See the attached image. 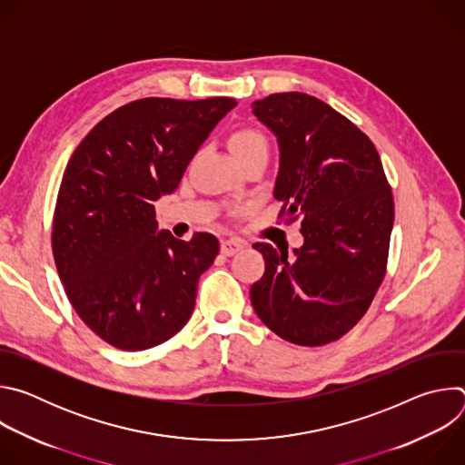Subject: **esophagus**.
I'll use <instances>...</instances> for the list:
<instances>
[{
	"label": "esophagus",
	"mask_w": 465,
	"mask_h": 465,
	"mask_svg": "<svg viewBox=\"0 0 465 465\" xmlns=\"http://www.w3.org/2000/svg\"><path fill=\"white\" fill-rule=\"evenodd\" d=\"M241 248H242V242L237 241V239H224V241L221 242V252H223L224 255H233V253H237Z\"/></svg>",
	"instance_id": "esophagus-1"
}]
</instances>
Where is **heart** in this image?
<instances>
[{"label":"heart","instance_id":"heart-1","mask_svg":"<svg viewBox=\"0 0 465 465\" xmlns=\"http://www.w3.org/2000/svg\"><path fill=\"white\" fill-rule=\"evenodd\" d=\"M230 147L241 163L252 158H267L271 154V142L264 132L253 124L237 126L230 134Z\"/></svg>","mask_w":465,"mask_h":465}]
</instances>
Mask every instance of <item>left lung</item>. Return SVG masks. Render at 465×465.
Wrapping results in <instances>:
<instances>
[{"label": "left lung", "mask_w": 465, "mask_h": 465, "mask_svg": "<svg viewBox=\"0 0 465 465\" xmlns=\"http://www.w3.org/2000/svg\"><path fill=\"white\" fill-rule=\"evenodd\" d=\"M278 136V219L302 223L303 246L255 242L264 274L250 287L261 322L298 346L344 337L370 309L386 274L393 196L364 132L323 101L272 94L252 104Z\"/></svg>", "instance_id": "1"}]
</instances>
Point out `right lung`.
I'll use <instances>...</instances> for the list:
<instances>
[{
	"label": "right lung",
	"instance_id": "1",
	"mask_svg": "<svg viewBox=\"0 0 465 465\" xmlns=\"http://www.w3.org/2000/svg\"><path fill=\"white\" fill-rule=\"evenodd\" d=\"M237 104L230 97H145L104 119L64 171L51 248L65 296L106 344L142 351L189 322L196 283L219 241L156 230L154 203L176 191L212 128Z\"/></svg>",
	"mask_w": 465,
	"mask_h": 465
}]
</instances>
